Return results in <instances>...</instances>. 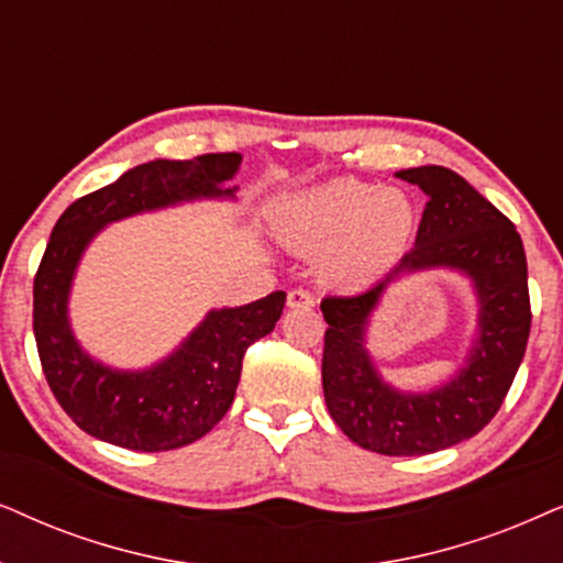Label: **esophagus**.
Instances as JSON below:
<instances>
[{
    "label": "esophagus",
    "instance_id": "1",
    "mask_svg": "<svg viewBox=\"0 0 563 563\" xmlns=\"http://www.w3.org/2000/svg\"><path fill=\"white\" fill-rule=\"evenodd\" d=\"M317 303V296L306 288H294L288 294V306L290 309H309V306Z\"/></svg>",
    "mask_w": 563,
    "mask_h": 563
}]
</instances>
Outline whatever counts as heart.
Returning <instances> with one entry per match:
<instances>
[{
    "label": "heart",
    "mask_w": 563,
    "mask_h": 563,
    "mask_svg": "<svg viewBox=\"0 0 563 563\" xmlns=\"http://www.w3.org/2000/svg\"><path fill=\"white\" fill-rule=\"evenodd\" d=\"M277 229L298 252H324L319 273L329 286L365 288L407 254L417 208L401 190H380L352 177L332 179L290 200Z\"/></svg>",
    "instance_id": "b5f03b06"
}]
</instances>
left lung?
<instances>
[{"label": "left lung", "instance_id": "8db88e82", "mask_svg": "<svg viewBox=\"0 0 563 563\" xmlns=\"http://www.w3.org/2000/svg\"><path fill=\"white\" fill-rule=\"evenodd\" d=\"M396 177L427 195L415 250L391 275L352 296H327L324 332L327 409L352 443L380 455H427L482 432L497 415L520 368L530 334L526 246L515 223L445 167L401 169ZM455 266L475 280L483 313L467 368L427 395L386 387L364 352V327L387 283L399 272Z\"/></svg>", "mask_w": 563, "mask_h": 563}]
</instances>
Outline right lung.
Masks as SVG:
<instances>
[{
	"mask_svg": "<svg viewBox=\"0 0 563 563\" xmlns=\"http://www.w3.org/2000/svg\"><path fill=\"white\" fill-rule=\"evenodd\" d=\"M242 154L139 164L115 183L74 200L51 231L33 280V332L43 373L62 409L97 440L139 453L175 451L211 432L236 396L244 352L273 332L286 294L275 290L239 309L211 311L195 332L154 368L123 373L85 355L71 336L66 298L77 262L104 223L179 200L231 198L223 187Z\"/></svg>",
	"mask_w": 563,
	"mask_h": 563,
	"instance_id": "obj_1",
	"label": "right lung"
}]
</instances>
